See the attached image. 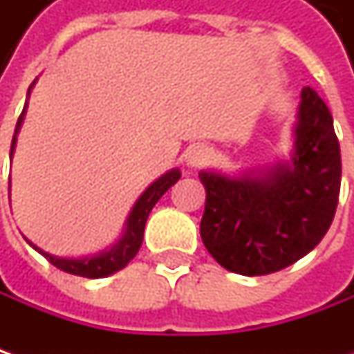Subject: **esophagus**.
<instances>
[{
  "instance_id": "esophagus-1",
  "label": "esophagus",
  "mask_w": 354,
  "mask_h": 354,
  "mask_svg": "<svg viewBox=\"0 0 354 354\" xmlns=\"http://www.w3.org/2000/svg\"><path fill=\"white\" fill-rule=\"evenodd\" d=\"M211 159V149L207 145H191L185 151V163L189 167H201Z\"/></svg>"
}]
</instances>
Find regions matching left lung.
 I'll return each instance as SVG.
<instances>
[{
	"label": "left lung",
	"mask_w": 354,
	"mask_h": 354,
	"mask_svg": "<svg viewBox=\"0 0 354 354\" xmlns=\"http://www.w3.org/2000/svg\"><path fill=\"white\" fill-rule=\"evenodd\" d=\"M292 163L258 175L201 171L207 203L201 238L218 264L242 276L279 272L325 236L341 191L333 116L313 88L301 90Z\"/></svg>",
	"instance_id": "left-lung-1"
}]
</instances>
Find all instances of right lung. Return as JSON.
I'll list each match as a JSON object with an SVG mask.
<instances>
[{
	"instance_id": "obj_1",
	"label": "right lung",
	"mask_w": 354,
	"mask_h": 354,
	"mask_svg": "<svg viewBox=\"0 0 354 354\" xmlns=\"http://www.w3.org/2000/svg\"><path fill=\"white\" fill-rule=\"evenodd\" d=\"M33 84H31V88H33ZM31 88H29V92H31ZM25 110H27V102H25V108L21 112L19 120H17L15 133H13V140H11V156H13L15 142H17V131L21 129L23 118H25ZM179 177H181V171L171 169L165 175H161L157 181L149 185L143 191L142 197L136 201L133 209L129 212L122 238L118 240L110 250L102 252V254H96V256H90V258H59V256H53L48 252H43L41 248H37L33 242H29V240L27 242L33 246L35 250L41 252L50 264L57 266L59 270L66 272V274H75V276H82V278H106V276L114 274L118 270L126 268L129 260L138 254L140 246H142L143 228H145L149 212L156 207L157 201L163 197V193L179 181Z\"/></svg>"
}]
</instances>
